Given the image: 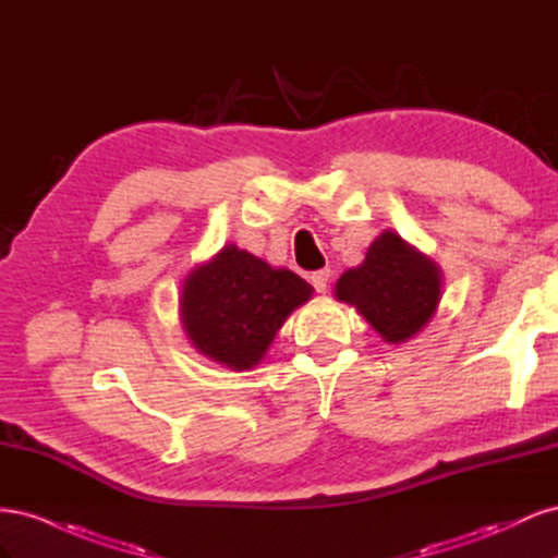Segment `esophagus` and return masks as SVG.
<instances>
[{
	"label": "esophagus",
	"mask_w": 558,
	"mask_h": 558,
	"mask_svg": "<svg viewBox=\"0 0 558 558\" xmlns=\"http://www.w3.org/2000/svg\"><path fill=\"white\" fill-rule=\"evenodd\" d=\"M312 286L318 293H326L328 286H330V269H318V272L312 275Z\"/></svg>",
	"instance_id": "34e87169"
}]
</instances>
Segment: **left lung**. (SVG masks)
<instances>
[{"instance_id":"obj_1","label":"left lung","mask_w":558,"mask_h":558,"mask_svg":"<svg viewBox=\"0 0 558 558\" xmlns=\"http://www.w3.org/2000/svg\"><path fill=\"white\" fill-rule=\"evenodd\" d=\"M442 275L424 253L386 230L369 244L365 260L337 279V300L356 307L386 342H408L440 302Z\"/></svg>"}]
</instances>
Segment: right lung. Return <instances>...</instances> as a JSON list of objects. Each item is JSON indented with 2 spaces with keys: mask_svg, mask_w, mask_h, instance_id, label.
I'll use <instances>...</instances> for the list:
<instances>
[{
  "mask_svg": "<svg viewBox=\"0 0 558 558\" xmlns=\"http://www.w3.org/2000/svg\"><path fill=\"white\" fill-rule=\"evenodd\" d=\"M312 286L291 269H275L234 244L195 267L181 289V320L199 353L230 369L258 365Z\"/></svg>",
  "mask_w": 558,
  "mask_h": 558,
  "instance_id": "right-lung-1",
  "label": "right lung"
}]
</instances>
